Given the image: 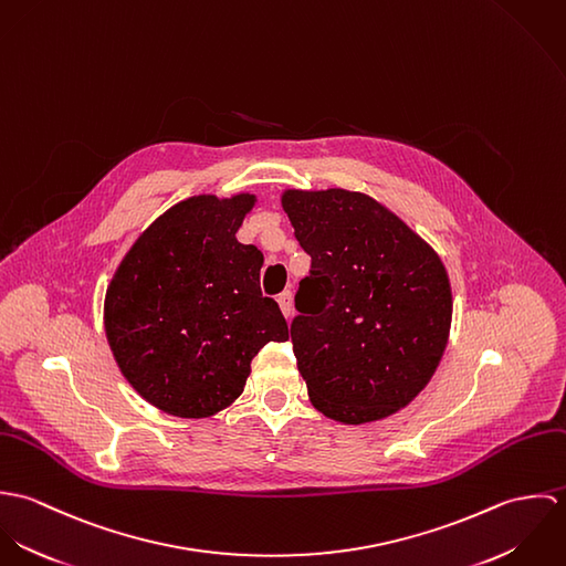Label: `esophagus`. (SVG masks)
Here are the masks:
<instances>
[{"label": "esophagus", "mask_w": 566, "mask_h": 566, "mask_svg": "<svg viewBox=\"0 0 566 566\" xmlns=\"http://www.w3.org/2000/svg\"><path fill=\"white\" fill-rule=\"evenodd\" d=\"M279 307L283 312L285 318H292V312H294V298H292V292H283L279 298Z\"/></svg>", "instance_id": "esophagus-1"}]
</instances>
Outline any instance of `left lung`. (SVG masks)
Returning a JSON list of instances; mask_svg holds the SVG:
<instances>
[{
	"label": "left lung",
	"instance_id": "8db88e82",
	"mask_svg": "<svg viewBox=\"0 0 566 566\" xmlns=\"http://www.w3.org/2000/svg\"><path fill=\"white\" fill-rule=\"evenodd\" d=\"M281 207L312 256L292 323L310 401L344 424L397 413L431 381L449 342L442 259L361 191L285 189Z\"/></svg>",
	"mask_w": 566,
	"mask_h": 566
}]
</instances>
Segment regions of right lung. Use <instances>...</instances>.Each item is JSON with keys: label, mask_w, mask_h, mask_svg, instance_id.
Here are the masks:
<instances>
[{"label": "right lung", "mask_w": 566, "mask_h": 566, "mask_svg": "<svg viewBox=\"0 0 566 566\" xmlns=\"http://www.w3.org/2000/svg\"><path fill=\"white\" fill-rule=\"evenodd\" d=\"M256 198H187L124 254L104 296V331L126 381L180 418L235 403L252 357L287 323L259 287L263 254L235 233Z\"/></svg>", "instance_id": "add662e5"}]
</instances>
